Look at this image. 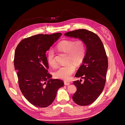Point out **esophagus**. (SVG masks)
Masks as SVG:
<instances>
[{"mask_svg":"<svg viewBox=\"0 0 125 125\" xmlns=\"http://www.w3.org/2000/svg\"><path fill=\"white\" fill-rule=\"evenodd\" d=\"M64 84L66 85H69L70 84V82L68 81H64Z\"/></svg>","mask_w":125,"mask_h":125,"instance_id":"obj_1","label":"esophagus"}]
</instances>
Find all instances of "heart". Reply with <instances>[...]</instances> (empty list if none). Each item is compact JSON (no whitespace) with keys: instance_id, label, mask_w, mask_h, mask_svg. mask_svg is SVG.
Listing matches in <instances>:
<instances>
[{"instance_id":"heart-1","label":"heart","mask_w":125,"mask_h":125,"mask_svg":"<svg viewBox=\"0 0 125 125\" xmlns=\"http://www.w3.org/2000/svg\"><path fill=\"white\" fill-rule=\"evenodd\" d=\"M58 50L68 54L67 62H71L76 65H79L82 62L85 55V45L82 40L74 41L72 40H63L57 45ZM47 62L51 67L57 65L55 60V53L52 49H50L47 52ZM75 69L73 63H68L66 65L60 66L54 71V76L62 80H68Z\"/></svg>"}]
</instances>
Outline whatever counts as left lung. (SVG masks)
I'll return each mask as SVG.
<instances>
[{"mask_svg": "<svg viewBox=\"0 0 125 125\" xmlns=\"http://www.w3.org/2000/svg\"><path fill=\"white\" fill-rule=\"evenodd\" d=\"M65 35L81 39L86 46L83 63L75 75L84 80L82 83L81 80L73 81L77 91L73 99L79 105H90L99 97L105 84L108 59L104 45L97 35L86 29L70 31Z\"/></svg>", "mask_w": 125, "mask_h": 125, "instance_id": "left-lung-1", "label": "left lung"}]
</instances>
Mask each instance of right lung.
<instances>
[{"label":"right lung","mask_w":125,"mask_h":125,"mask_svg":"<svg viewBox=\"0 0 125 125\" xmlns=\"http://www.w3.org/2000/svg\"><path fill=\"white\" fill-rule=\"evenodd\" d=\"M62 35L40 34L22 40L16 47L14 66L22 93L36 107H46L55 100L57 91L63 86L59 79H51L48 73L46 52Z\"/></svg>","instance_id":"1"}]
</instances>
